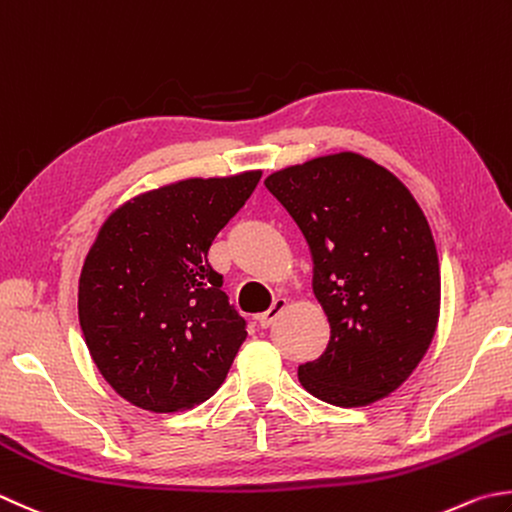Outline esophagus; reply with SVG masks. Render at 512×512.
<instances>
[{"label": "esophagus", "mask_w": 512, "mask_h": 512, "mask_svg": "<svg viewBox=\"0 0 512 512\" xmlns=\"http://www.w3.org/2000/svg\"><path fill=\"white\" fill-rule=\"evenodd\" d=\"M285 305H287V298H283V296L274 298L272 307H269L267 312L258 314V325H260V327H269V325H272V323L276 321V316L285 310Z\"/></svg>", "instance_id": "34e87169"}]
</instances>
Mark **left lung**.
<instances>
[{"label": "left lung", "mask_w": 512, "mask_h": 512, "mask_svg": "<svg viewBox=\"0 0 512 512\" xmlns=\"http://www.w3.org/2000/svg\"><path fill=\"white\" fill-rule=\"evenodd\" d=\"M265 187L310 245L314 294L330 321V343L298 381L341 408L388 397L426 356L439 321V256L417 200L354 151L278 169Z\"/></svg>", "instance_id": "8db88e82"}]
</instances>
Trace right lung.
Returning a JSON list of instances; mask_svg holds the SVG:
<instances>
[{
    "label": "right lung",
    "mask_w": 512,
    "mask_h": 512,
    "mask_svg": "<svg viewBox=\"0 0 512 512\" xmlns=\"http://www.w3.org/2000/svg\"><path fill=\"white\" fill-rule=\"evenodd\" d=\"M260 173L169 182L102 223L82 265L77 314L93 363L133 406L187 410L223 385L247 330L207 252Z\"/></svg>",
    "instance_id": "add662e5"
}]
</instances>
